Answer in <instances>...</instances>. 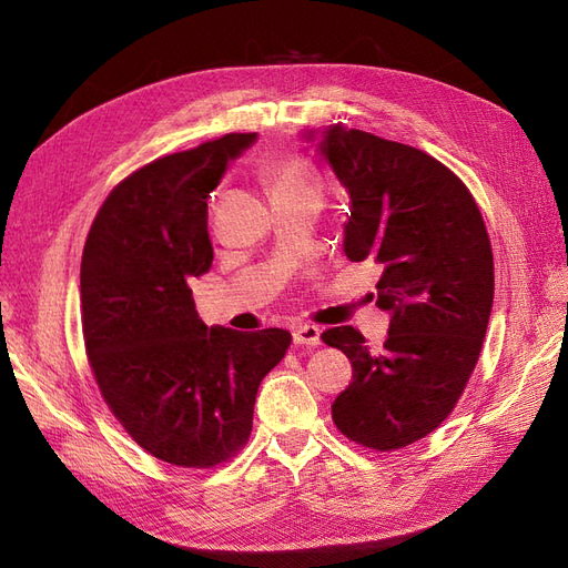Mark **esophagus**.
Returning a JSON list of instances; mask_svg holds the SVG:
<instances>
[{
    "label": "esophagus",
    "mask_w": 568,
    "mask_h": 568,
    "mask_svg": "<svg viewBox=\"0 0 568 568\" xmlns=\"http://www.w3.org/2000/svg\"><path fill=\"white\" fill-rule=\"evenodd\" d=\"M320 334V326L315 324H296L291 336H294V343H298V346H317Z\"/></svg>",
    "instance_id": "esophagus-1"
}]
</instances>
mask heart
<instances>
[{"label":"heart","instance_id":"heart-1","mask_svg":"<svg viewBox=\"0 0 568 568\" xmlns=\"http://www.w3.org/2000/svg\"><path fill=\"white\" fill-rule=\"evenodd\" d=\"M263 178L270 184L272 196L286 194V192H296V189L305 186H315V178L307 165L298 159H288V156H277L270 159L263 165Z\"/></svg>","mask_w":568,"mask_h":568}]
</instances>
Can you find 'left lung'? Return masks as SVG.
<instances>
[{"mask_svg":"<svg viewBox=\"0 0 568 568\" xmlns=\"http://www.w3.org/2000/svg\"><path fill=\"white\" fill-rule=\"evenodd\" d=\"M317 153L351 199L343 251L382 267L376 305L390 315L379 355L353 326L322 334L353 365L332 419L365 448L398 450L450 415L476 367L493 311L490 239L469 189L415 146L338 123L320 132Z\"/></svg>","mask_w":568,"mask_h":568,"instance_id":"left-lung-1","label":"left lung"}]
</instances>
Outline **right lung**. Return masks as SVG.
<instances>
[{"mask_svg":"<svg viewBox=\"0 0 568 568\" xmlns=\"http://www.w3.org/2000/svg\"><path fill=\"white\" fill-rule=\"evenodd\" d=\"M257 140L232 132L170 153L101 205L80 265L84 348L101 395L142 448L178 467H215L251 436L286 329L205 326L192 284L213 265L209 196Z\"/></svg>","mask_w":568,"mask_h":568,"instance_id":"add662e5","label":"right lung"}]
</instances>
